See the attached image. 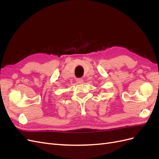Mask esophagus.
Returning a JSON list of instances; mask_svg holds the SVG:
<instances>
[{
	"instance_id": "obj_1",
	"label": "esophagus",
	"mask_w": 159,
	"mask_h": 159,
	"mask_svg": "<svg viewBox=\"0 0 159 159\" xmlns=\"http://www.w3.org/2000/svg\"><path fill=\"white\" fill-rule=\"evenodd\" d=\"M76 83L78 84H82L83 83V80L82 79H77Z\"/></svg>"
}]
</instances>
